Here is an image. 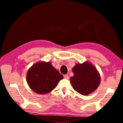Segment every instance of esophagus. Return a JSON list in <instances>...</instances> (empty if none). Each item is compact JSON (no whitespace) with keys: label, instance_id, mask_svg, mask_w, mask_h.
<instances>
[{"label":"esophagus","instance_id":"34e87169","mask_svg":"<svg viewBox=\"0 0 123 123\" xmlns=\"http://www.w3.org/2000/svg\"><path fill=\"white\" fill-rule=\"evenodd\" d=\"M63 77L64 78H66L67 79H69V76H68V75L67 74H65V75H63Z\"/></svg>","mask_w":123,"mask_h":123}]
</instances>
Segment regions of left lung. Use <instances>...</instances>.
Masks as SVG:
<instances>
[{
    "label": "left lung",
    "instance_id": "left-lung-1",
    "mask_svg": "<svg viewBox=\"0 0 123 123\" xmlns=\"http://www.w3.org/2000/svg\"><path fill=\"white\" fill-rule=\"evenodd\" d=\"M74 76L70 83L75 91L86 95L95 91L100 81V76L95 68L88 62L77 64L73 68Z\"/></svg>",
    "mask_w": 123,
    "mask_h": 123
}]
</instances>
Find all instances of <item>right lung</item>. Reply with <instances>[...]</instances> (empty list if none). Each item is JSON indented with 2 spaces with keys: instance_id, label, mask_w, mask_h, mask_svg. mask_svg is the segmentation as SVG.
Here are the masks:
<instances>
[{
  "instance_id": "add662e5",
  "label": "right lung",
  "mask_w": 123,
  "mask_h": 123,
  "mask_svg": "<svg viewBox=\"0 0 123 123\" xmlns=\"http://www.w3.org/2000/svg\"><path fill=\"white\" fill-rule=\"evenodd\" d=\"M63 78L50 62H44L33 65L26 75L29 87L35 93L40 94L50 92Z\"/></svg>"
}]
</instances>
